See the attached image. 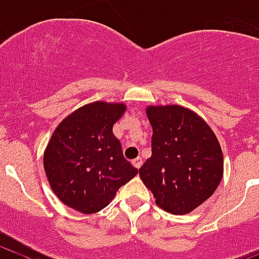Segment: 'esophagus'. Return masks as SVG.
<instances>
[{
  "instance_id": "34e87169",
  "label": "esophagus",
  "mask_w": 259,
  "mask_h": 259,
  "mask_svg": "<svg viewBox=\"0 0 259 259\" xmlns=\"http://www.w3.org/2000/svg\"><path fill=\"white\" fill-rule=\"evenodd\" d=\"M142 158L141 157H138V158H135V160H133L132 161V164H133V166L134 167H137V169H139V167L142 166Z\"/></svg>"
}]
</instances>
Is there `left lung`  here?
I'll return each mask as SVG.
<instances>
[{
  "mask_svg": "<svg viewBox=\"0 0 259 259\" xmlns=\"http://www.w3.org/2000/svg\"><path fill=\"white\" fill-rule=\"evenodd\" d=\"M152 155L139 169L155 202L176 215L206 201L223 177V153L206 122L186 107L150 106Z\"/></svg>",
  "mask_w": 259,
  "mask_h": 259,
  "instance_id": "1",
  "label": "left lung"
}]
</instances>
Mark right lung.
I'll return each mask as SVG.
<instances>
[{
  "instance_id": "add662e5",
  "label": "right lung",
  "mask_w": 259,
  "mask_h": 259,
  "mask_svg": "<svg viewBox=\"0 0 259 259\" xmlns=\"http://www.w3.org/2000/svg\"><path fill=\"white\" fill-rule=\"evenodd\" d=\"M125 109L124 103L86 104L67 116L51 135L44 169L51 190L69 208L97 213L138 174L112 132Z\"/></svg>"
}]
</instances>
